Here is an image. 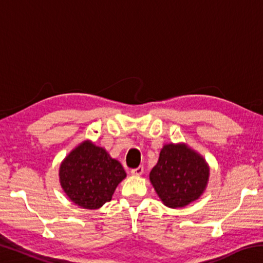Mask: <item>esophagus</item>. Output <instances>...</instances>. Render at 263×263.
<instances>
[{"label": "esophagus", "mask_w": 263, "mask_h": 263, "mask_svg": "<svg viewBox=\"0 0 263 263\" xmlns=\"http://www.w3.org/2000/svg\"><path fill=\"white\" fill-rule=\"evenodd\" d=\"M131 173H132V175L139 176V175L142 174V173H144V167L139 166V167H137V168H133L132 171H131Z\"/></svg>", "instance_id": "obj_1"}]
</instances>
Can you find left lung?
Returning a JSON list of instances; mask_svg holds the SVG:
<instances>
[{
	"instance_id": "1",
	"label": "left lung",
	"mask_w": 263,
	"mask_h": 263,
	"mask_svg": "<svg viewBox=\"0 0 263 263\" xmlns=\"http://www.w3.org/2000/svg\"><path fill=\"white\" fill-rule=\"evenodd\" d=\"M209 174L210 169L202 155L184 144H168L160 152L149 180L164 205L176 209L199 198Z\"/></svg>"
}]
</instances>
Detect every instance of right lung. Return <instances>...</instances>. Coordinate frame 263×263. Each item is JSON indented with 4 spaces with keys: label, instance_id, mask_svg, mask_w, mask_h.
<instances>
[{
    "label": "right lung",
    "instance_id": "right-lung-1",
    "mask_svg": "<svg viewBox=\"0 0 263 263\" xmlns=\"http://www.w3.org/2000/svg\"><path fill=\"white\" fill-rule=\"evenodd\" d=\"M59 177L70 201L83 209L95 210L111 201L126 173L121 162L111 158L103 147L86 140L61 162Z\"/></svg>",
    "mask_w": 263,
    "mask_h": 263
}]
</instances>
